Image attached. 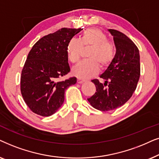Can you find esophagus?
<instances>
[{
	"instance_id": "34e87169",
	"label": "esophagus",
	"mask_w": 159,
	"mask_h": 159,
	"mask_svg": "<svg viewBox=\"0 0 159 159\" xmlns=\"http://www.w3.org/2000/svg\"><path fill=\"white\" fill-rule=\"evenodd\" d=\"M85 81H86L85 80L82 79V78H78V79H77L78 84H83V83H84V82H85Z\"/></svg>"
}]
</instances>
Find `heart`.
<instances>
[{
    "label": "heart",
    "instance_id": "heart-1",
    "mask_svg": "<svg viewBox=\"0 0 159 159\" xmlns=\"http://www.w3.org/2000/svg\"><path fill=\"white\" fill-rule=\"evenodd\" d=\"M92 47L88 53V58L76 65L72 69L74 75L86 79L97 75L99 65L106 67L111 64L114 57V46L107 41L105 34L98 29L91 28L82 33L80 39L73 38L70 40L67 46V57L72 63L79 60L83 48Z\"/></svg>",
    "mask_w": 159,
    "mask_h": 159
}]
</instances>
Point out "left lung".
<instances>
[{"label":"left lung","instance_id":"left-lung-1","mask_svg":"<svg viewBox=\"0 0 159 159\" xmlns=\"http://www.w3.org/2000/svg\"><path fill=\"white\" fill-rule=\"evenodd\" d=\"M113 35L116 54L106 70L100 75L105 80L92 82L96 86L95 94L88 99L93 107L109 111L122 106L132 96L140 75L139 49L132 40L120 32L107 30Z\"/></svg>","mask_w":159,"mask_h":159}]
</instances>
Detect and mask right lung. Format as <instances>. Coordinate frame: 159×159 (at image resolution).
I'll use <instances>...</instances> for the list:
<instances>
[{
	"label": "right lung",
	"instance_id": "obj_1",
	"mask_svg": "<svg viewBox=\"0 0 159 159\" xmlns=\"http://www.w3.org/2000/svg\"><path fill=\"white\" fill-rule=\"evenodd\" d=\"M81 28H62L34 44L21 75V93L33 113L50 116L65 100V91L77 82L75 77L59 81L70 71L67 54L70 40Z\"/></svg>",
	"mask_w": 159,
	"mask_h": 159
}]
</instances>
